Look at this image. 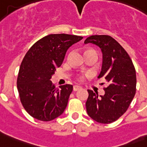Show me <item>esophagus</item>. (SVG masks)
I'll list each match as a JSON object with an SVG mask.
<instances>
[{
    "instance_id": "obj_1",
    "label": "esophagus",
    "mask_w": 147,
    "mask_h": 147,
    "mask_svg": "<svg viewBox=\"0 0 147 147\" xmlns=\"http://www.w3.org/2000/svg\"><path fill=\"white\" fill-rule=\"evenodd\" d=\"M81 88H82V87H81V86H78V85H75V86L73 87V90L75 91V92L80 90Z\"/></svg>"
}]
</instances>
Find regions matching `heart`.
<instances>
[{
  "label": "heart",
  "instance_id": "b5f03b06",
  "mask_svg": "<svg viewBox=\"0 0 147 147\" xmlns=\"http://www.w3.org/2000/svg\"><path fill=\"white\" fill-rule=\"evenodd\" d=\"M84 78H85L84 76H81L80 77H79V79H80V80H83V79H84Z\"/></svg>",
  "mask_w": 147,
  "mask_h": 147
}]
</instances>
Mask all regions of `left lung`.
Here are the masks:
<instances>
[{"label": "left lung", "mask_w": 147, "mask_h": 147, "mask_svg": "<svg viewBox=\"0 0 147 147\" xmlns=\"http://www.w3.org/2000/svg\"><path fill=\"white\" fill-rule=\"evenodd\" d=\"M85 43L98 46L102 53V67L98 78H105L110 85L105 94L98 96L88 90L86 110L88 116L100 123H110L123 115L136 93L137 77L133 62L125 49L107 35L88 37Z\"/></svg>", "instance_id": "8db88e82"}]
</instances>
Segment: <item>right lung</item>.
Segmentation results:
<instances>
[{
  "instance_id": "add662e5",
  "label": "right lung",
  "mask_w": 147,
  "mask_h": 147,
  "mask_svg": "<svg viewBox=\"0 0 147 147\" xmlns=\"http://www.w3.org/2000/svg\"><path fill=\"white\" fill-rule=\"evenodd\" d=\"M69 34H49L31 47L20 65L17 89L24 109L30 116L50 121L64 112L73 86L56 88L51 78L61 66L69 47L82 40Z\"/></svg>"
}]
</instances>
